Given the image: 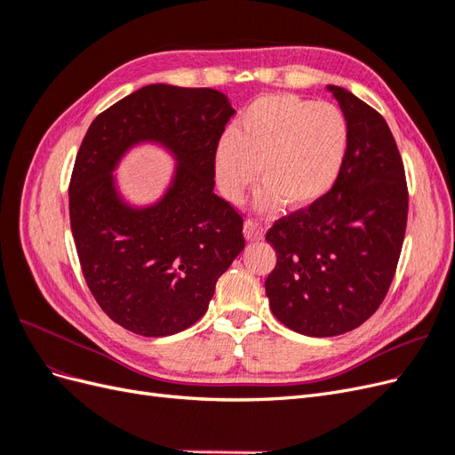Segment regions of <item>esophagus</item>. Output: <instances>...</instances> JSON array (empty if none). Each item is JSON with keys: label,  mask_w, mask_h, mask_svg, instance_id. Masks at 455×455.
<instances>
[{"label": "esophagus", "mask_w": 455, "mask_h": 455, "mask_svg": "<svg viewBox=\"0 0 455 455\" xmlns=\"http://www.w3.org/2000/svg\"><path fill=\"white\" fill-rule=\"evenodd\" d=\"M244 237L249 241H259L261 237H264V226H261L258 220L249 218L244 222Z\"/></svg>", "instance_id": "obj_1"}]
</instances>
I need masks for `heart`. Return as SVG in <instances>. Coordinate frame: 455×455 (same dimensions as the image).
I'll return each mask as SVG.
<instances>
[{"instance_id":"b5f03b06","label":"heart","mask_w":455,"mask_h":455,"mask_svg":"<svg viewBox=\"0 0 455 455\" xmlns=\"http://www.w3.org/2000/svg\"><path fill=\"white\" fill-rule=\"evenodd\" d=\"M346 116L334 104L294 94L254 100L214 148V174L222 196L239 203L258 180V206L307 209L334 186L347 151Z\"/></svg>"}]
</instances>
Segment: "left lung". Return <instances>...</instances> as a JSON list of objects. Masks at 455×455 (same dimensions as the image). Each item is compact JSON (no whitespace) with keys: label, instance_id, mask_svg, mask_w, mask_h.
Listing matches in <instances>:
<instances>
[{"label":"left lung","instance_id":"left-lung-1","mask_svg":"<svg viewBox=\"0 0 455 455\" xmlns=\"http://www.w3.org/2000/svg\"><path fill=\"white\" fill-rule=\"evenodd\" d=\"M349 140L332 189L279 218L266 241L277 264L266 279L269 307L298 334L339 336L361 326L389 292L401 258L408 186L404 163L379 112L328 85Z\"/></svg>","mask_w":455,"mask_h":455}]
</instances>
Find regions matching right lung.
Listing matches in <instances>:
<instances>
[{
  "label": "right lung",
  "instance_id": "add662e5",
  "mask_svg": "<svg viewBox=\"0 0 455 455\" xmlns=\"http://www.w3.org/2000/svg\"><path fill=\"white\" fill-rule=\"evenodd\" d=\"M233 114L220 91L148 85L104 109L81 142L68 189L81 271L96 304L134 334L196 324L244 249L243 216L212 191L214 148ZM144 140L167 145L179 169L157 205L131 210L111 171Z\"/></svg>",
  "mask_w": 455,
  "mask_h": 455
}]
</instances>
